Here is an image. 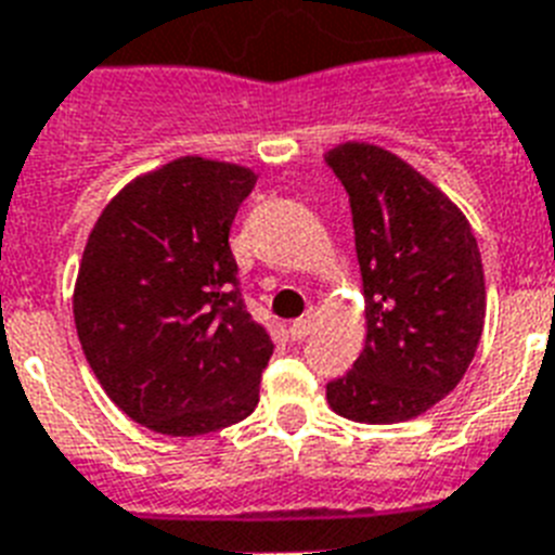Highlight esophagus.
<instances>
[{
  "mask_svg": "<svg viewBox=\"0 0 555 555\" xmlns=\"http://www.w3.org/2000/svg\"><path fill=\"white\" fill-rule=\"evenodd\" d=\"M310 327H313V317H310V313H308V317H305V319H296V322L291 324V331H287V333H291L293 341H301L310 333Z\"/></svg>",
  "mask_w": 555,
  "mask_h": 555,
  "instance_id": "obj_1",
  "label": "esophagus"
}]
</instances>
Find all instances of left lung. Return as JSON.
Listing matches in <instances>:
<instances>
[{"label":"left lung","mask_w":555,"mask_h":555,"mask_svg":"<svg viewBox=\"0 0 555 555\" xmlns=\"http://www.w3.org/2000/svg\"><path fill=\"white\" fill-rule=\"evenodd\" d=\"M324 162L348 191L367 317L364 350L327 382V402L350 422H408L462 382L479 348V245L465 214L390 151L345 142Z\"/></svg>","instance_id":"8db88e82"}]
</instances>
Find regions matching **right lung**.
I'll return each instance as SVG.
<instances>
[{
  "label": "right lung",
  "mask_w": 555,
  "mask_h": 555,
  "mask_svg": "<svg viewBox=\"0 0 555 555\" xmlns=\"http://www.w3.org/2000/svg\"><path fill=\"white\" fill-rule=\"evenodd\" d=\"M254 184V170L182 156L121 188L88 236L74 291L85 359L156 434H214L259 404L273 341L228 242Z\"/></svg>",
  "instance_id": "right-lung-1"
}]
</instances>
